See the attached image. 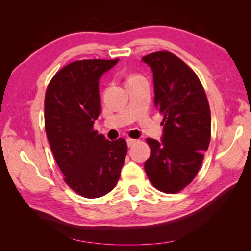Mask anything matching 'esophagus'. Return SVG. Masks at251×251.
Segmentation results:
<instances>
[{
	"mask_svg": "<svg viewBox=\"0 0 251 251\" xmlns=\"http://www.w3.org/2000/svg\"><path fill=\"white\" fill-rule=\"evenodd\" d=\"M126 142H127V146L128 147H132L136 143V140L135 139H130V138H128V139L126 140Z\"/></svg>",
	"mask_w": 251,
	"mask_h": 251,
	"instance_id": "esophagus-1",
	"label": "esophagus"
}]
</instances>
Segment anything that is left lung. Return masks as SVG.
I'll return each mask as SVG.
<instances>
[{"label": "left lung", "instance_id": "obj_1", "mask_svg": "<svg viewBox=\"0 0 251 251\" xmlns=\"http://www.w3.org/2000/svg\"><path fill=\"white\" fill-rule=\"evenodd\" d=\"M142 61L151 68L154 105L164 115L161 142L147 139L145 169L157 190L177 193L195 178L209 146V104L199 77L177 56L157 51Z\"/></svg>", "mask_w": 251, "mask_h": 251}]
</instances>
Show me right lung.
Instances as JSON below:
<instances>
[{
  "instance_id": "add662e5",
  "label": "right lung",
  "mask_w": 251,
  "mask_h": 251,
  "mask_svg": "<svg viewBox=\"0 0 251 251\" xmlns=\"http://www.w3.org/2000/svg\"><path fill=\"white\" fill-rule=\"evenodd\" d=\"M119 59L78 60L52 77L45 95V130L66 183L87 199L108 194L120 179L127 145L94 130L101 112L99 82Z\"/></svg>"
}]
</instances>
